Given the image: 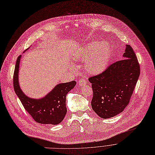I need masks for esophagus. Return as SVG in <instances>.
<instances>
[{
	"label": "esophagus",
	"mask_w": 155,
	"mask_h": 155,
	"mask_svg": "<svg viewBox=\"0 0 155 155\" xmlns=\"http://www.w3.org/2000/svg\"><path fill=\"white\" fill-rule=\"evenodd\" d=\"M87 80L85 78H81L79 81H78V83H79V85L80 87H83L84 85H85L87 84Z\"/></svg>",
	"instance_id": "obj_1"
}]
</instances>
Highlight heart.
<instances>
[{"mask_svg": "<svg viewBox=\"0 0 155 155\" xmlns=\"http://www.w3.org/2000/svg\"><path fill=\"white\" fill-rule=\"evenodd\" d=\"M112 54V47L107 41L100 43L94 41L80 49L76 58L85 62V67L90 74L97 75L107 68Z\"/></svg>", "mask_w": 155, "mask_h": 155, "instance_id": "b5f03b06", "label": "heart"}]
</instances>
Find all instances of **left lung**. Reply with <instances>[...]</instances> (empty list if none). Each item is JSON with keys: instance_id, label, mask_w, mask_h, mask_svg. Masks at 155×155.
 <instances>
[{"instance_id": "1", "label": "left lung", "mask_w": 155, "mask_h": 155, "mask_svg": "<svg viewBox=\"0 0 155 155\" xmlns=\"http://www.w3.org/2000/svg\"><path fill=\"white\" fill-rule=\"evenodd\" d=\"M140 74V65L132 48L127 45L123 59L104 71L88 78L93 91L91 106L103 119L122 112L130 102Z\"/></svg>"}]
</instances>
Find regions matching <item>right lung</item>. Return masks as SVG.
Masks as SVG:
<instances>
[{"mask_svg":"<svg viewBox=\"0 0 155 155\" xmlns=\"http://www.w3.org/2000/svg\"><path fill=\"white\" fill-rule=\"evenodd\" d=\"M20 58L21 55H19L16 62L13 84L14 90L25 109L38 123L52 125L61 123L67 113L66 95L74 88L76 81L59 84L42 99L30 98L22 92L19 86L18 76Z\"/></svg>","mask_w":155,"mask_h":155,"instance_id":"obj_1","label":"right lung"}]
</instances>
